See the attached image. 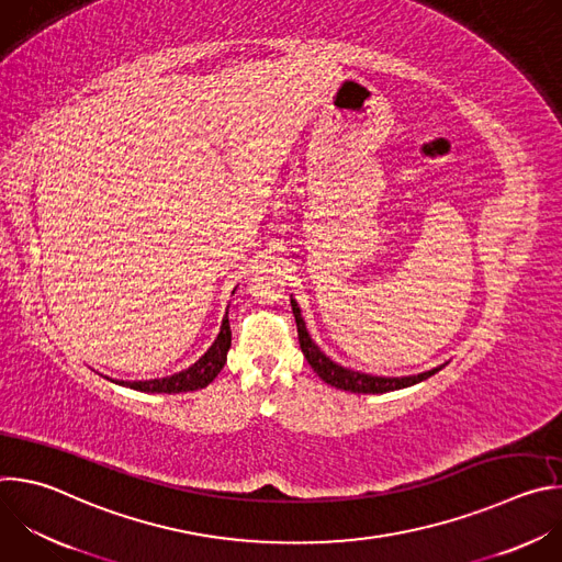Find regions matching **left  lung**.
Wrapping results in <instances>:
<instances>
[{
  "instance_id": "obj_1",
  "label": "left lung",
  "mask_w": 562,
  "mask_h": 562,
  "mask_svg": "<svg viewBox=\"0 0 562 562\" xmlns=\"http://www.w3.org/2000/svg\"><path fill=\"white\" fill-rule=\"evenodd\" d=\"M291 308L295 315V325H297V338H300V349L306 358V362L311 364V369L323 378L327 384L342 389V391H351V393H386V391H395V389H405L412 384H418L427 378H431L434 373H438L445 364H438L429 371L416 373V375H400V378H389V375H373V373H364V371H356L349 367H342L338 362H334L323 349H319L313 340L311 334L306 331L302 311L295 302V297H291Z\"/></svg>"
}]
</instances>
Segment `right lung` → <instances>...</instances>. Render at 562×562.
I'll list each match as a JSON object with an SVG mask.
<instances>
[{
  "label": "right lung",
  "instance_id": "add662e5",
  "mask_svg": "<svg viewBox=\"0 0 562 562\" xmlns=\"http://www.w3.org/2000/svg\"><path fill=\"white\" fill-rule=\"evenodd\" d=\"M228 349H231V327H228V308H226L217 338L206 349V353L200 360H195L189 369H182V371H178L173 375H165V378H153V380H113L109 375H106V380H111L120 386L144 391V393H182V391L204 389V386H209V382H213L217 378V373L226 364Z\"/></svg>",
  "mask_w": 562,
  "mask_h": 562
}]
</instances>
